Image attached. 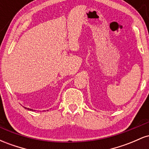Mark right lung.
Listing matches in <instances>:
<instances>
[{
    "label": "right lung",
    "mask_w": 149,
    "mask_h": 149,
    "mask_svg": "<svg viewBox=\"0 0 149 149\" xmlns=\"http://www.w3.org/2000/svg\"><path fill=\"white\" fill-rule=\"evenodd\" d=\"M26 109H27V110H29V111H33V109H29V108H26L24 107Z\"/></svg>",
    "instance_id": "obj_1"
}]
</instances>
